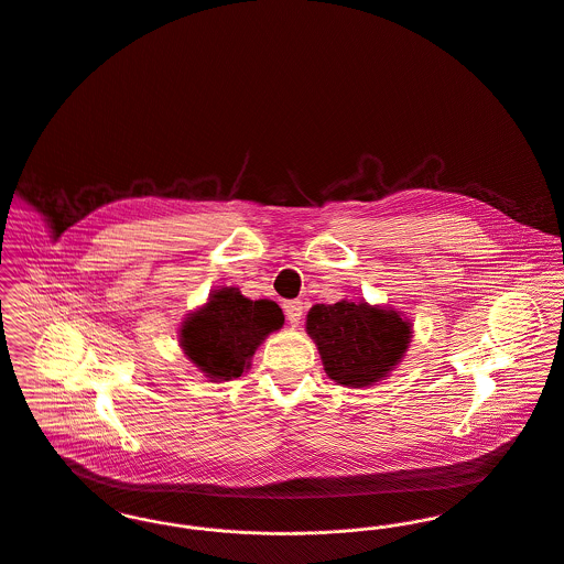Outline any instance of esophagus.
I'll use <instances>...</instances> for the list:
<instances>
[{"label": "esophagus", "mask_w": 564, "mask_h": 564, "mask_svg": "<svg viewBox=\"0 0 564 564\" xmlns=\"http://www.w3.org/2000/svg\"><path fill=\"white\" fill-rule=\"evenodd\" d=\"M303 303L301 301H285L283 303V312H285V317H288V322L292 324V326H296L301 319H303Z\"/></svg>", "instance_id": "1"}]
</instances>
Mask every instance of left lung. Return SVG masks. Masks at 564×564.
<instances>
[{
    "instance_id": "1",
    "label": "left lung",
    "mask_w": 564,
    "mask_h": 564,
    "mask_svg": "<svg viewBox=\"0 0 564 564\" xmlns=\"http://www.w3.org/2000/svg\"><path fill=\"white\" fill-rule=\"evenodd\" d=\"M307 330L326 375L346 387H368L384 378L411 341V326L398 313L350 301L313 305Z\"/></svg>"
}]
</instances>
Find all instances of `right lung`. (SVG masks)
Segmentation results:
<instances>
[{"label": "right lung", "instance_id": "add662e5", "mask_svg": "<svg viewBox=\"0 0 564 564\" xmlns=\"http://www.w3.org/2000/svg\"><path fill=\"white\" fill-rule=\"evenodd\" d=\"M283 312L274 301L245 299L238 288H223L209 303L189 313L182 328V346L205 376L231 380L249 368L257 346L268 333L283 326Z\"/></svg>", "mask_w": 564, "mask_h": 564}]
</instances>
